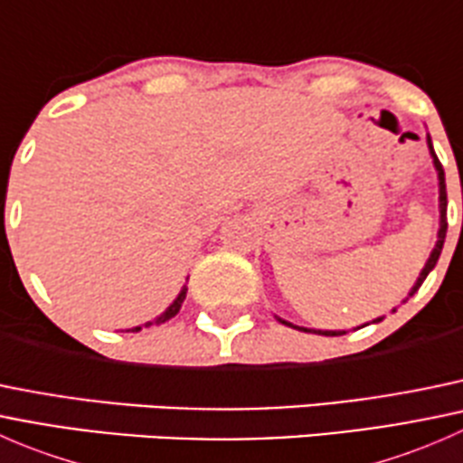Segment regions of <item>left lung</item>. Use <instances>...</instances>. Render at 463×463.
Segmentation results:
<instances>
[{
  "instance_id": "8db88e82",
  "label": "left lung",
  "mask_w": 463,
  "mask_h": 463,
  "mask_svg": "<svg viewBox=\"0 0 463 463\" xmlns=\"http://www.w3.org/2000/svg\"><path fill=\"white\" fill-rule=\"evenodd\" d=\"M428 145H430V149H432L430 137H428ZM432 156H434V165H437V172H439V202H441V228H439L437 246H434L430 260H428L426 266H423L421 275H419L417 284H414V288H412V291H410V296L419 291V287H421V282L428 278V273H430V270L434 269V264H437L439 255H441V249H443V240H446V231H448V219H446V205H448V197H446V176H443V167H441V163H439L437 154L432 152ZM378 320H381V318H378ZM378 320H376V322H378ZM282 322H284V320H282ZM284 325H288V322H284ZM288 326H293V325H288ZM296 329H300V331H311V329H302V326H296ZM316 334H322V335H343V331H316Z\"/></svg>"
}]
</instances>
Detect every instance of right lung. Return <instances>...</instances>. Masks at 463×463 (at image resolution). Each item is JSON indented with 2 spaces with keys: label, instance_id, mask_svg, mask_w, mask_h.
<instances>
[{
  "label": "right lung",
  "instance_id": "right-lung-1",
  "mask_svg": "<svg viewBox=\"0 0 463 463\" xmlns=\"http://www.w3.org/2000/svg\"><path fill=\"white\" fill-rule=\"evenodd\" d=\"M184 298H185V288H184V291L179 293V298H176V300L172 302L170 307H167V311H165V314H163V316H158V318L154 320V322H156V325H161V322H165V320L175 318V316L179 314V309H181V302H184ZM149 325H152V322H149ZM129 331H141V326H134V329H129Z\"/></svg>",
  "mask_w": 463,
  "mask_h": 463
}]
</instances>
